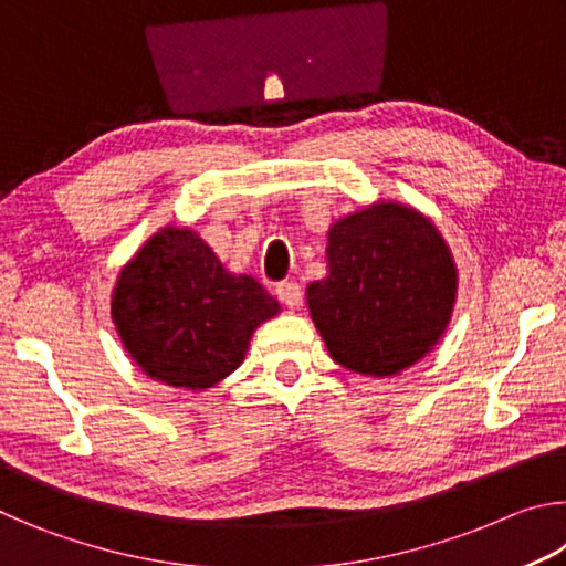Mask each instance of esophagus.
Segmentation results:
<instances>
[{"mask_svg":"<svg viewBox=\"0 0 566 566\" xmlns=\"http://www.w3.org/2000/svg\"><path fill=\"white\" fill-rule=\"evenodd\" d=\"M276 296H280L290 310H296V306L302 304V286L296 282H282L276 286Z\"/></svg>","mask_w":566,"mask_h":566,"instance_id":"obj_1","label":"esophagus"}]
</instances>
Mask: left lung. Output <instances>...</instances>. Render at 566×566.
I'll return each mask as SVG.
<instances>
[{
    "label": "left lung",
    "instance_id": "8db88e82",
    "mask_svg": "<svg viewBox=\"0 0 566 566\" xmlns=\"http://www.w3.org/2000/svg\"><path fill=\"white\" fill-rule=\"evenodd\" d=\"M329 276L306 286L312 319L334 361L389 377L434 347L452 314V254L427 217L371 205L329 229Z\"/></svg>",
    "mask_w": 566,
    "mask_h": 566
}]
</instances>
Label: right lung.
Returning <instances> with one entry per match:
<instances>
[{"label":"right lung","mask_w":566,"mask_h":566,"mask_svg":"<svg viewBox=\"0 0 566 566\" xmlns=\"http://www.w3.org/2000/svg\"><path fill=\"white\" fill-rule=\"evenodd\" d=\"M280 304L247 274H229L189 229L167 227L124 266L112 317L151 379L207 389L242 364L252 332Z\"/></svg>","instance_id":"add662e5"}]
</instances>
